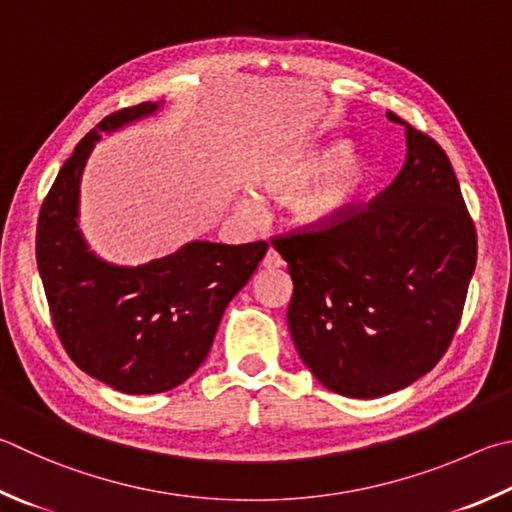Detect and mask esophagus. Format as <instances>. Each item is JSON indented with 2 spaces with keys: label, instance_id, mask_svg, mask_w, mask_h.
Instances as JSON below:
<instances>
[{
  "label": "esophagus",
  "instance_id": "34e87169",
  "mask_svg": "<svg viewBox=\"0 0 512 512\" xmlns=\"http://www.w3.org/2000/svg\"><path fill=\"white\" fill-rule=\"evenodd\" d=\"M262 264H264V268H280V266H284V259H282L280 253H277L275 248H268Z\"/></svg>",
  "mask_w": 512,
  "mask_h": 512
}]
</instances>
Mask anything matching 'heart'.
Here are the masks:
<instances>
[{
  "instance_id": "b5f03b06",
  "label": "heart",
  "mask_w": 512,
  "mask_h": 512,
  "mask_svg": "<svg viewBox=\"0 0 512 512\" xmlns=\"http://www.w3.org/2000/svg\"><path fill=\"white\" fill-rule=\"evenodd\" d=\"M349 152L351 145L340 141L288 154L268 163L259 174V181L268 192L280 194L300 187L291 199L295 221L304 226H324L340 217L371 179L369 161ZM239 210L255 215L257 201L253 194H241Z\"/></svg>"
}]
</instances>
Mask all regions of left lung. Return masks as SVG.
<instances>
[{"instance_id": "1", "label": "left lung", "mask_w": 512, "mask_h": 512, "mask_svg": "<svg viewBox=\"0 0 512 512\" xmlns=\"http://www.w3.org/2000/svg\"><path fill=\"white\" fill-rule=\"evenodd\" d=\"M394 183L322 230L273 239L293 280L288 331L331 392L378 398L450 347L477 264V232L448 154L410 123Z\"/></svg>"}]
</instances>
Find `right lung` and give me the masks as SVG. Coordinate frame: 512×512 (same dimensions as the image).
Instances as JSON below:
<instances>
[{"mask_svg": "<svg viewBox=\"0 0 512 512\" xmlns=\"http://www.w3.org/2000/svg\"><path fill=\"white\" fill-rule=\"evenodd\" d=\"M163 102L100 120L62 165L37 219L35 257L51 318L76 365L123 394H159L206 360L228 302L257 271L268 244L188 241L141 266L105 262L78 228L80 181L100 134L147 118Z\"/></svg>", "mask_w": 512, "mask_h": 512, "instance_id": "obj_1", "label": "right lung"}]
</instances>
